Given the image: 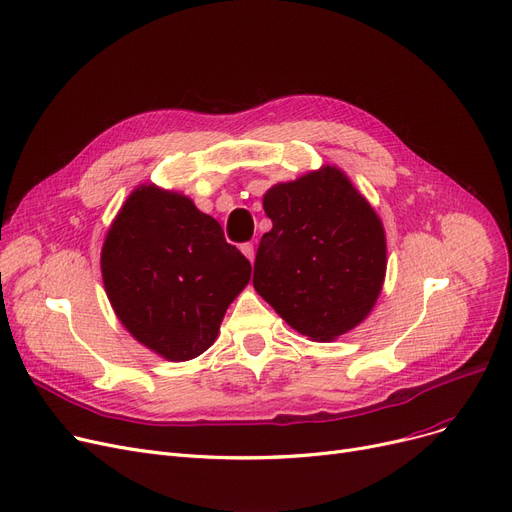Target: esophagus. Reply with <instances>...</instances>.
Segmentation results:
<instances>
[{"label": "esophagus", "mask_w": 512, "mask_h": 512, "mask_svg": "<svg viewBox=\"0 0 512 512\" xmlns=\"http://www.w3.org/2000/svg\"><path fill=\"white\" fill-rule=\"evenodd\" d=\"M240 251H242V255H245L251 263L255 261V247L251 245V242H245V245H240Z\"/></svg>", "instance_id": "obj_1"}]
</instances>
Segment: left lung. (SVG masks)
<instances>
[{
    "instance_id": "1",
    "label": "left lung",
    "mask_w": 512,
    "mask_h": 512,
    "mask_svg": "<svg viewBox=\"0 0 512 512\" xmlns=\"http://www.w3.org/2000/svg\"><path fill=\"white\" fill-rule=\"evenodd\" d=\"M253 286L290 328L330 342L359 326L386 276V234L367 199L334 166L263 195Z\"/></svg>"
}]
</instances>
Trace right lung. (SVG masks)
<instances>
[{
	"instance_id": "right-lung-1",
	"label": "right lung",
	"mask_w": 512,
	"mask_h": 512,
	"mask_svg": "<svg viewBox=\"0 0 512 512\" xmlns=\"http://www.w3.org/2000/svg\"><path fill=\"white\" fill-rule=\"evenodd\" d=\"M101 274L122 326L164 359L188 361L218 338L251 263L191 199L143 184L107 230Z\"/></svg>"
}]
</instances>
